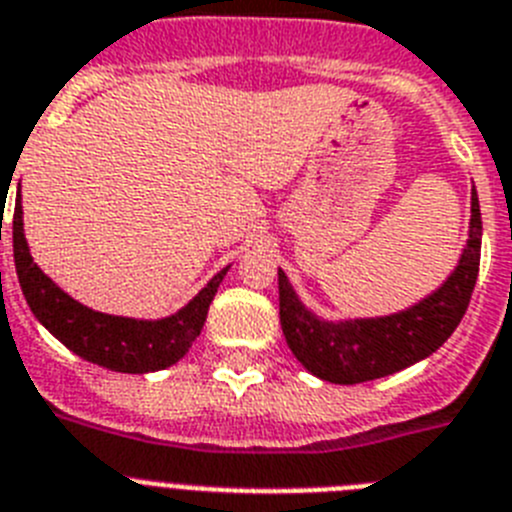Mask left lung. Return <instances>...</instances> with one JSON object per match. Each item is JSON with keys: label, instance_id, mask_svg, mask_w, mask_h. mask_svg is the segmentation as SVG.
Masks as SVG:
<instances>
[{"label": "left lung", "instance_id": "left-lung-1", "mask_svg": "<svg viewBox=\"0 0 512 512\" xmlns=\"http://www.w3.org/2000/svg\"><path fill=\"white\" fill-rule=\"evenodd\" d=\"M482 252V213L471 188L469 239L448 281L410 309L376 319L324 322L299 301L278 270L281 327L301 366L330 384H363L422 361L453 335L469 306Z\"/></svg>", "mask_w": 512, "mask_h": 512}]
</instances>
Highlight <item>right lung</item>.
<instances>
[{"mask_svg":"<svg viewBox=\"0 0 512 512\" xmlns=\"http://www.w3.org/2000/svg\"><path fill=\"white\" fill-rule=\"evenodd\" d=\"M12 247H15V268L20 288L25 293L35 319L61 340L71 353L84 361L121 373H149L172 366L188 353L195 337L201 335L208 306L224 281L226 270L213 275L188 306L164 319H128L87 309L61 291L56 283L33 262L22 231L20 198L15 203L12 219Z\"/></svg>","mask_w":512,"mask_h":512,"instance_id":"1","label":"right lung"}]
</instances>
